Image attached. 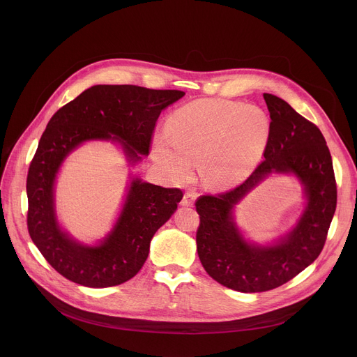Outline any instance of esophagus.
I'll use <instances>...</instances> for the list:
<instances>
[{
    "label": "esophagus",
    "instance_id": "1",
    "mask_svg": "<svg viewBox=\"0 0 357 357\" xmlns=\"http://www.w3.org/2000/svg\"><path fill=\"white\" fill-rule=\"evenodd\" d=\"M197 197V192L195 189H188L183 195V199L181 202L182 206H192L195 203V199Z\"/></svg>",
    "mask_w": 357,
    "mask_h": 357
}]
</instances>
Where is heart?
<instances>
[{
    "instance_id": "heart-1",
    "label": "heart",
    "mask_w": 357,
    "mask_h": 357,
    "mask_svg": "<svg viewBox=\"0 0 357 357\" xmlns=\"http://www.w3.org/2000/svg\"><path fill=\"white\" fill-rule=\"evenodd\" d=\"M270 138V120L257 106L229 100H199L176 110L168 139L158 138L155 160L183 178L190 162L212 188H227L247 178L261 160Z\"/></svg>"
}]
</instances>
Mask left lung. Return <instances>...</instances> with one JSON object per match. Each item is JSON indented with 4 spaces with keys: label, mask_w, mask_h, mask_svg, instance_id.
I'll return each instance as SVG.
<instances>
[{
    "label": "left lung",
    "mask_w": 357,
    "mask_h": 357,
    "mask_svg": "<svg viewBox=\"0 0 357 357\" xmlns=\"http://www.w3.org/2000/svg\"><path fill=\"white\" fill-rule=\"evenodd\" d=\"M264 100L271 119L264 160L236 188L202 195L195 202L200 263L215 281L240 292L274 289L312 264L325 245L337 200L332 157L321 130L282 98L264 93ZM271 172L295 173L305 186L309 205L280 243L250 245L236 230L231 209Z\"/></svg>",
    "instance_id": "left-lung-1"
}]
</instances>
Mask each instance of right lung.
I'll return each instance as SVG.
<instances>
[{
    "label": "right lung",
    "mask_w": 357,
    "mask_h": 357,
    "mask_svg": "<svg viewBox=\"0 0 357 357\" xmlns=\"http://www.w3.org/2000/svg\"><path fill=\"white\" fill-rule=\"evenodd\" d=\"M183 96L181 90L98 84L49 120L28 169L26 226L45 260L69 281L107 288L131 280L148 257L152 236L176 211L183 192L134 179L109 237L96 247L82 245L59 229L55 218L54 182L62 161L89 139H119L130 161H139L141 153L149 154L161 112Z\"/></svg>",
    "instance_id": "1"
}]
</instances>
